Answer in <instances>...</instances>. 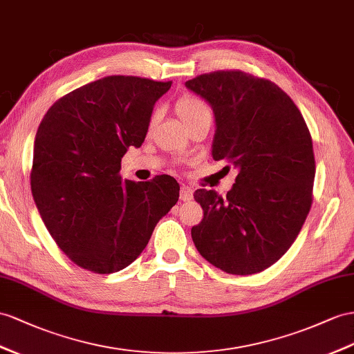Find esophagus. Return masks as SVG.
<instances>
[{
	"label": "esophagus",
	"instance_id": "34e87169",
	"mask_svg": "<svg viewBox=\"0 0 354 354\" xmlns=\"http://www.w3.org/2000/svg\"><path fill=\"white\" fill-rule=\"evenodd\" d=\"M193 188L192 187H188V185H183L180 187V192H179V198L183 202H188V201H192L193 198Z\"/></svg>",
	"mask_w": 354,
	"mask_h": 354
}]
</instances>
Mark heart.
<instances>
[{"instance_id": "obj_1", "label": "heart", "mask_w": 354, "mask_h": 354, "mask_svg": "<svg viewBox=\"0 0 354 354\" xmlns=\"http://www.w3.org/2000/svg\"><path fill=\"white\" fill-rule=\"evenodd\" d=\"M176 113L179 116V120L187 127L188 124H192L194 120H197V118H201L203 115H211V111L203 100L193 95H184L178 100ZM153 120H156V115H153Z\"/></svg>"}]
</instances>
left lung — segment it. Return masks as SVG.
<instances>
[{
    "label": "left lung",
    "mask_w": 354,
    "mask_h": 354,
    "mask_svg": "<svg viewBox=\"0 0 354 354\" xmlns=\"http://www.w3.org/2000/svg\"><path fill=\"white\" fill-rule=\"evenodd\" d=\"M185 86L209 103L212 157L236 167L224 198L197 189L203 220L192 229L201 256L232 275H251L283 257L310 212L315 160L302 113L283 89L239 70L214 71Z\"/></svg>",
    "instance_id": "obj_1"
}]
</instances>
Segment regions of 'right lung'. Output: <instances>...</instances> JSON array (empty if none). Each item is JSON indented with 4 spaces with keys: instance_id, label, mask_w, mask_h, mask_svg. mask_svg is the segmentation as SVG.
I'll return each instance as SVG.
<instances>
[{
    "instance_id": "add662e5",
    "label": "right lung",
    "mask_w": 354,
    "mask_h": 354,
    "mask_svg": "<svg viewBox=\"0 0 354 354\" xmlns=\"http://www.w3.org/2000/svg\"><path fill=\"white\" fill-rule=\"evenodd\" d=\"M171 82L107 76L59 98L34 140L31 192L59 250L80 268L113 274L131 265L178 202L169 175L120 176L121 158L147 138L157 100Z\"/></svg>"
}]
</instances>
